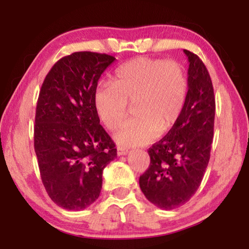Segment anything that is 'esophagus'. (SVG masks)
I'll list each match as a JSON object with an SVG mask.
<instances>
[{
  "mask_svg": "<svg viewBox=\"0 0 249 249\" xmlns=\"http://www.w3.org/2000/svg\"><path fill=\"white\" fill-rule=\"evenodd\" d=\"M127 153H128V150L121 148V147H117V156H125V155H127Z\"/></svg>",
  "mask_w": 249,
  "mask_h": 249,
  "instance_id": "34e87169",
  "label": "esophagus"
}]
</instances>
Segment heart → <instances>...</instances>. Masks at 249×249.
Masks as SVG:
<instances>
[{
	"instance_id": "b5f03b06",
	"label": "heart",
	"mask_w": 249,
	"mask_h": 249,
	"mask_svg": "<svg viewBox=\"0 0 249 249\" xmlns=\"http://www.w3.org/2000/svg\"><path fill=\"white\" fill-rule=\"evenodd\" d=\"M189 80L184 67L163 59L136 58L115 70L112 84L94 92V108L105 127L115 130L133 104L134 119L115 135L122 147L150 144L158 133L169 132L185 107Z\"/></svg>"
}]
</instances>
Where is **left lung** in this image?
<instances>
[{"label":"left lung","instance_id":"left-lung-1","mask_svg":"<svg viewBox=\"0 0 249 249\" xmlns=\"http://www.w3.org/2000/svg\"><path fill=\"white\" fill-rule=\"evenodd\" d=\"M189 91L185 107L174 127L148 150L149 168L140 177L147 200L172 210L191 199L199 189L210 160L215 98L208 69L189 50Z\"/></svg>","mask_w":249,"mask_h":249}]
</instances>
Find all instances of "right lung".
Listing matches in <instances>:
<instances>
[{
    "instance_id": "1",
    "label": "right lung",
    "mask_w": 249,
    "mask_h": 249,
    "mask_svg": "<svg viewBox=\"0 0 249 249\" xmlns=\"http://www.w3.org/2000/svg\"><path fill=\"white\" fill-rule=\"evenodd\" d=\"M114 61L105 53H73L53 65L41 86L34 147L46 191L62 209L93 203L103 169L117 155L93 102L101 74Z\"/></svg>"
}]
</instances>
